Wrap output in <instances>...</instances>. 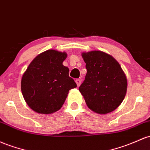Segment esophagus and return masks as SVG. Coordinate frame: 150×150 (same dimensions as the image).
<instances>
[{
    "label": "esophagus",
    "mask_w": 150,
    "mask_h": 150,
    "mask_svg": "<svg viewBox=\"0 0 150 150\" xmlns=\"http://www.w3.org/2000/svg\"><path fill=\"white\" fill-rule=\"evenodd\" d=\"M75 83H76L78 87H79L80 85V84H81V80H80V79H76V80H75Z\"/></svg>",
    "instance_id": "1"
}]
</instances>
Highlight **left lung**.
<instances>
[{"label": "left lung", "mask_w": 150, "mask_h": 150, "mask_svg": "<svg viewBox=\"0 0 150 150\" xmlns=\"http://www.w3.org/2000/svg\"><path fill=\"white\" fill-rule=\"evenodd\" d=\"M82 56L88 72L79 90L93 112L102 115L111 112L125 97V74L119 62L103 51L83 52Z\"/></svg>", "instance_id": "1"}]
</instances>
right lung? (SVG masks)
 <instances>
[{
	"mask_svg": "<svg viewBox=\"0 0 150 150\" xmlns=\"http://www.w3.org/2000/svg\"><path fill=\"white\" fill-rule=\"evenodd\" d=\"M67 53L46 50L33 60L21 80V91L28 105L40 114H51L62 108L69 90L77 87L62 62Z\"/></svg>",
	"mask_w": 150,
	"mask_h": 150,
	"instance_id": "right-lung-1",
	"label": "right lung"
}]
</instances>
